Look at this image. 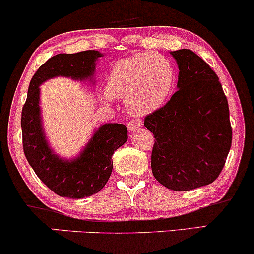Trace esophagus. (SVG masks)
<instances>
[{
  "label": "esophagus",
  "mask_w": 254,
  "mask_h": 254,
  "mask_svg": "<svg viewBox=\"0 0 254 254\" xmlns=\"http://www.w3.org/2000/svg\"><path fill=\"white\" fill-rule=\"evenodd\" d=\"M127 126L129 132H135V130L140 129L142 127V121L137 120V119H132V120H129V122H128Z\"/></svg>",
  "instance_id": "1"
}]
</instances>
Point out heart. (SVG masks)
<instances>
[{
	"instance_id": "1",
	"label": "heart",
	"mask_w": 254,
	"mask_h": 254,
	"mask_svg": "<svg viewBox=\"0 0 254 254\" xmlns=\"http://www.w3.org/2000/svg\"><path fill=\"white\" fill-rule=\"evenodd\" d=\"M174 79L170 60L153 52L139 53L114 62L102 98H126L128 111L134 115H146L166 102Z\"/></svg>"
}]
</instances>
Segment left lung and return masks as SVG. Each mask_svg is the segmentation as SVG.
<instances>
[{
	"label": "left lung",
	"instance_id": "8db88e82",
	"mask_svg": "<svg viewBox=\"0 0 254 254\" xmlns=\"http://www.w3.org/2000/svg\"><path fill=\"white\" fill-rule=\"evenodd\" d=\"M179 67L178 89L146 115L154 135L152 172L173 190H190L217 179L226 162L232 127L218 75L190 49L171 52Z\"/></svg>",
	"mask_w": 254,
	"mask_h": 254
}]
</instances>
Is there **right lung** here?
<instances>
[{
	"label": "right lung",
	"mask_w": 254,
	"mask_h": 254,
	"mask_svg": "<svg viewBox=\"0 0 254 254\" xmlns=\"http://www.w3.org/2000/svg\"><path fill=\"white\" fill-rule=\"evenodd\" d=\"M96 51L58 54L43 64L31 77L26 103L22 108V145L28 162L40 180L60 196L82 199L102 190L113 170L112 156L127 141V128L122 124H106L94 133L79 158L65 161L53 154L43 135L40 118V88L54 76L84 80L95 69Z\"/></svg>",
	"instance_id": "right-lung-1"
}]
</instances>
